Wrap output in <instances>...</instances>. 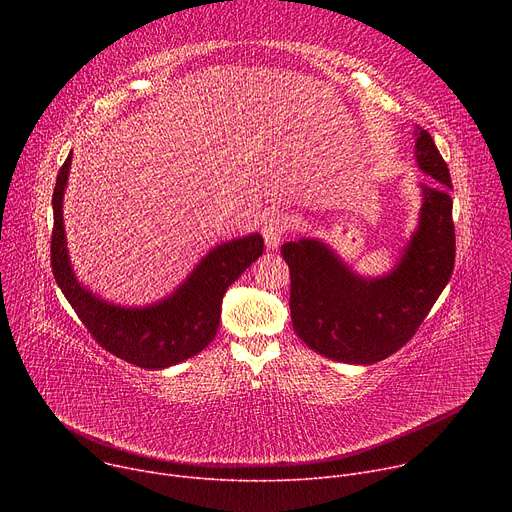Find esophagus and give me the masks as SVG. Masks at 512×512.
<instances>
[{
    "instance_id": "34e87169",
    "label": "esophagus",
    "mask_w": 512,
    "mask_h": 512,
    "mask_svg": "<svg viewBox=\"0 0 512 512\" xmlns=\"http://www.w3.org/2000/svg\"><path fill=\"white\" fill-rule=\"evenodd\" d=\"M287 216L285 214H273V216H269L267 221H265V225H263V239H265V245H267V249H277L279 247V243H281V239H283V235L287 233Z\"/></svg>"
}]
</instances>
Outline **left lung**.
I'll list each match as a JSON object with an SVG mask.
<instances>
[{"label":"left lung","instance_id":"1","mask_svg":"<svg viewBox=\"0 0 512 512\" xmlns=\"http://www.w3.org/2000/svg\"><path fill=\"white\" fill-rule=\"evenodd\" d=\"M415 158L433 180L421 184L419 227L395 269L364 279L318 239L289 241V310L296 334L326 358L379 362L405 346L448 285L456 261L452 178L431 135L417 127Z\"/></svg>","mask_w":512,"mask_h":512}]
</instances>
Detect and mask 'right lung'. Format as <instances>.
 Returning a JSON list of instances; mask_svg holds the SVG:
<instances>
[{
  "label": "right lung",
  "instance_id": "right-lung-1",
  "mask_svg": "<svg viewBox=\"0 0 512 512\" xmlns=\"http://www.w3.org/2000/svg\"><path fill=\"white\" fill-rule=\"evenodd\" d=\"M72 156L58 170L52 194L54 229L50 241L52 273L64 298L91 336L111 354L141 369H166L204 350L221 322L223 296L239 275L263 253V237L253 233L214 247L170 298L145 308H121L85 289L70 267L62 198Z\"/></svg>",
  "mask_w": 512,
  "mask_h": 512
}]
</instances>
